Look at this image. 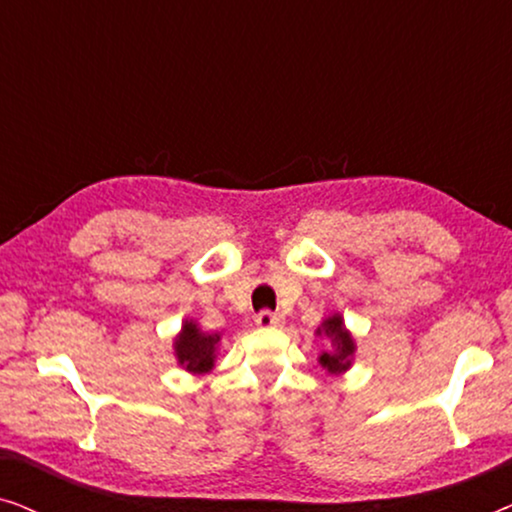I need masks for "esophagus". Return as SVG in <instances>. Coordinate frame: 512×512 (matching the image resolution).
Instances as JSON below:
<instances>
[{"instance_id":"esophagus-1","label":"esophagus","mask_w":512,"mask_h":512,"mask_svg":"<svg viewBox=\"0 0 512 512\" xmlns=\"http://www.w3.org/2000/svg\"><path fill=\"white\" fill-rule=\"evenodd\" d=\"M254 321H256L258 328H279L284 324V317H282V314H272L268 310H263V312L256 314Z\"/></svg>"}]
</instances>
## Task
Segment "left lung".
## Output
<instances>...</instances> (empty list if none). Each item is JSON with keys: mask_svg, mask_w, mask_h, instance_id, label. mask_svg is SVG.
<instances>
[{"mask_svg": "<svg viewBox=\"0 0 512 512\" xmlns=\"http://www.w3.org/2000/svg\"><path fill=\"white\" fill-rule=\"evenodd\" d=\"M317 335H324L328 340V349L319 354V366L326 370L328 375H345L354 363V354H356V342L354 335L349 328L345 326V319H342L340 312L331 314L321 321V326L317 328Z\"/></svg>", "mask_w": 512, "mask_h": 512, "instance_id": "8db88e82", "label": "left lung"}]
</instances>
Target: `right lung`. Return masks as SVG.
Masks as SVG:
<instances>
[{"instance_id":"right-lung-1","label":"right lung","mask_w":512,"mask_h":512,"mask_svg":"<svg viewBox=\"0 0 512 512\" xmlns=\"http://www.w3.org/2000/svg\"><path fill=\"white\" fill-rule=\"evenodd\" d=\"M221 345V333H207L198 326V321L184 319L181 331L174 338V356L179 368L191 375H207L216 366V352Z\"/></svg>"}]
</instances>
